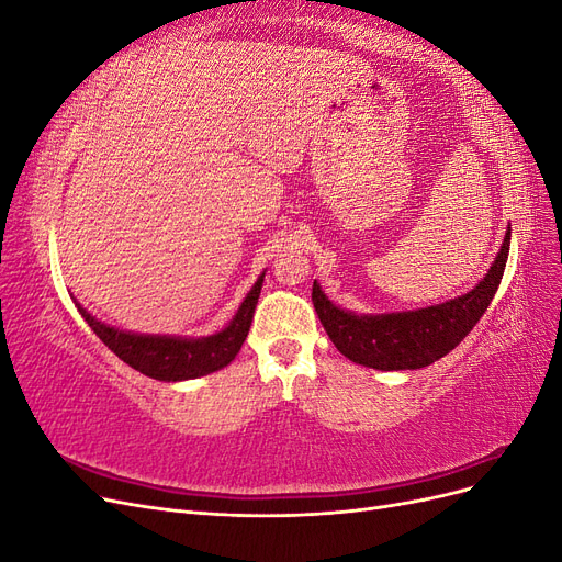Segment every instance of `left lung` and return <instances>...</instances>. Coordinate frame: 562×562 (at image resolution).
Instances as JSON below:
<instances>
[{
	"label": "left lung",
	"mask_w": 562,
	"mask_h": 562,
	"mask_svg": "<svg viewBox=\"0 0 562 562\" xmlns=\"http://www.w3.org/2000/svg\"><path fill=\"white\" fill-rule=\"evenodd\" d=\"M512 246L506 227L502 248L487 274L469 293L424 310L356 314L337 307L314 281L312 302L333 345L349 361L375 370H419L443 359L481 321L495 297Z\"/></svg>",
	"instance_id": "obj_1"
}]
</instances>
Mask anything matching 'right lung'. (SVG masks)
<instances>
[{"label": "right lung", "instance_id": "obj_1", "mask_svg": "<svg viewBox=\"0 0 562 562\" xmlns=\"http://www.w3.org/2000/svg\"><path fill=\"white\" fill-rule=\"evenodd\" d=\"M265 271L252 283L248 295L244 297L241 307L236 310L232 321L223 330H217L206 337H182V335H145V333H131L108 326L100 318H95L87 307L75 300V307L89 323V328L103 339V345L112 349L119 359L135 368L143 375L159 380V382H182V380H196L211 372L225 368L234 361L239 353L241 345L246 342L255 304H258L262 291Z\"/></svg>", "mask_w": 562, "mask_h": 562}]
</instances>
